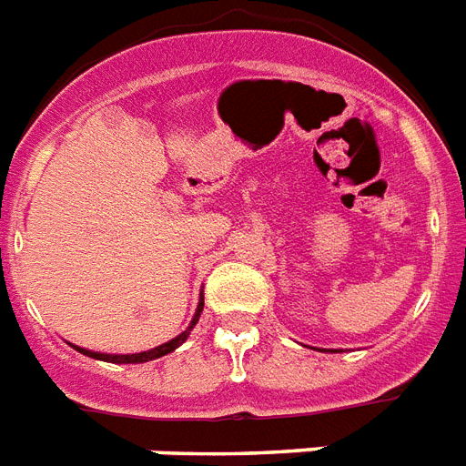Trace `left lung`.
I'll use <instances>...</instances> for the list:
<instances>
[{"label": "left lung", "mask_w": 466, "mask_h": 466, "mask_svg": "<svg viewBox=\"0 0 466 466\" xmlns=\"http://www.w3.org/2000/svg\"><path fill=\"white\" fill-rule=\"evenodd\" d=\"M330 352H333V350H330Z\"/></svg>", "instance_id": "obj_1"}]
</instances>
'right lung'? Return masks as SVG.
<instances>
[{
  "label": "right lung",
  "mask_w": 466,
  "mask_h": 466,
  "mask_svg": "<svg viewBox=\"0 0 466 466\" xmlns=\"http://www.w3.org/2000/svg\"><path fill=\"white\" fill-rule=\"evenodd\" d=\"M202 309H205V295L199 293V302H198V309H195V317H192L190 326H187L183 333H178L176 338H171L168 343L164 345H157V348L152 350H145V352H136V355H106V352H95V350H86V348H78V345H71L73 350H78L80 355H87L92 357V360H102V362H111V364H142V362H152V360H159V357L168 355V352H173L176 348H180V345L186 343L187 336H190V330L195 329V324L199 321V314H202Z\"/></svg>",
  "instance_id": "obj_1"
}]
</instances>
